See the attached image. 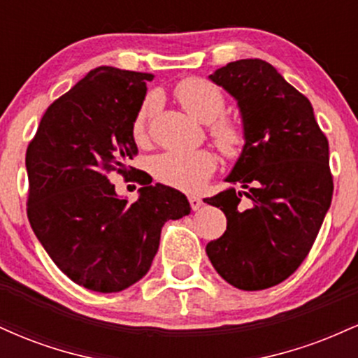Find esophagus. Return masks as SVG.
<instances>
[{
  "label": "esophagus",
  "instance_id": "obj_1",
  "mask_svg": "<svg viewBox=\"0 0 358 358\" xmlns=\"http://www.w3.org/2000/svg\"><path fill=\"white\" fill-rule=\"evenodd\" d=\"M188 202H190V207H192V210H199L200 207H202V199H199V196H190V199H188Z\"/></svg>",
  "mask_w": 358,
  "mask_h": 358
}]
</instances>
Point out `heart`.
I'll return each mask as SVG.
<instances>
[{
    "label": "heart",
    "instance_id": "1",
    "mask_svg": "<svg viewBox=\"0 0 358 358\" xmlns=\"http://www.w3.org/2000/svg\"><path fill=\"white\" fill-rule=\"evenodd\" d=\"M173 96L192 117L208 122V134L225 158H239L248 143V133L239 119L224 114L225 94L219 85L202 77H187L176 84ZM153 109L155 97H148L134 114L131 134L136 143L148 138V122ZM215 168L217 159L210 150L168 151L156 156L151 163L156 180L183 192L200 190Z\"/></svg>",
    "mask_w": 358,
    "mask_h": 358
}]
</instances>
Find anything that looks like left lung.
Returning a JSON list of instances; mask_svg holds the SVG:
<instances>
[{
	"label": "left lung",
	"mask_w": 358,
	"mask_h": 358,
	"mask_svg": "<svg viewBox=\"0 0 358 358\" xmlns=\"http://www.w3.org/2000/svg\"><path fill=\"white\" fill-rule=\"evenodd\" d=\"M210 79L239 102L248 143L227 178L245 192L207 199L225 213L227 231L205 250L229 285L266 289L301 266L330 208L328 139L308 97L266 60L231 62Z\"/></svg>",
	"instance_id": "8db88e82"
}]
</instances>
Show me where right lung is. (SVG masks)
Wrapping results in <instances>:
<instances>
[{
  "instance_id": "1",
  "label": "right lung",
  "mask_w": 358,
  "mask_h": 358,
  "mask_svg": "<svg viewBox=\"0 0 358 358\" xmlns=\"http://www.w3.org/2000/svg\"><path fill=\"white\" fill-rule=\"evenodd\" d=\"M151 73L99 67L45 110L27 148V215L57 268L79 286L117 293L150 271L166 220L190 213L182 192L138 170L136 202L117 199L109 175L138 155L131 122Z\"/></svg>"
}]
</instances>
